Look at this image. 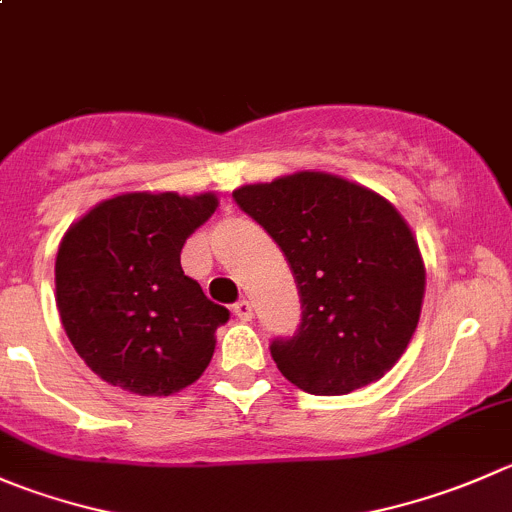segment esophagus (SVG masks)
I'll list each match as a JSON object with an SVG mask.
<instances>
[{
    "instance_id": "34e87169",
    "label": "esophagus",
    "mask_w": 512,
    "mask_h": 512,
    "mask_svg": "<svg viewBox=\"0 0 512 512\" xmlns=\"http://www.w3.org/2000/svg\"><path fill=\"white\" fill-rule=\"evenodd\" d=\"M232 310H235L237 320H242V322H250L252 315H255V310H252V302L245 300V297H242V300H237Z\"/></svg>"
}]
</instances>
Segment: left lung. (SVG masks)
I'll return each mask as SVG.
<instances>
[{
    "instance_id": "left-lung-1",
    "label": "left lung",
    "mask_w": 512,
    "mask_h": 512,
    "mask_svg": "<svg viewBox=\"0 0 512 512\" xmlns=\"http://www.w3.org/2000/svg\"><path fill=\"white\" fill-rule=\"evenodd\" d=\"M290 265L302 317L270 342L277 370L310 395H347L380 380L420 320L425 267L400 212L375 192L297 172L232 192Z\"/></svg>"
}]
</instances>
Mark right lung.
<instances>
[{
	"label": "right lung",
	"instance_id": "obj_1",
	"mask_svg": "<svg viewBox=\"0 0 512 512\" xmlns=\"http://www.w3.org/2000/svg\"><path fill=\"white\" fill-rule=\"evenodd\" d=\"M217 210L215 195L132 192L104 200L64 235L57 307L77 355L104 382L172 395L210 365L230 310L187 277L180 252Z\"/></svg>",
	"mask_w": 512,
	"mask_h": 512
}]
</instances>
